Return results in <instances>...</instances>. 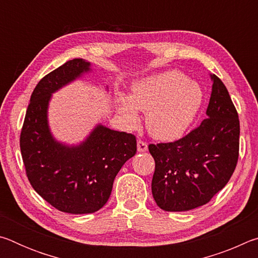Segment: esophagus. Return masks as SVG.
<instances>
[{"label":"esophagus","mask_w":258,"mask_h":258,"mask_svg":"<svg viewBox=\"0 0 258 258\" xmlns=\"http://www.w3.org/2000/svg\"><path fill=\"white\" fill-rule=\"evenodd\" d=\"M137 145H138V151H139V152H146V151L148 150L147 142L141 141V140H139Z\"/></svg>","instance_id":"esophagus-1"}]
</instances>
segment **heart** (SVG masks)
I'll use <instances>...</instances> for the list:
<instances>
[{
	"mask_svg": "<svg viewBox=\"0 0 258 258\" xmlns=\"http://www.w3.org/2000/svg\"><path fill=\"white\" fill-rule=\"evenodd\" d=\"M116 103L130 127L139 125L138 111L147 112L146 125L151 137L173 141L181 138L196 118L203 92L184 74L168 71L135 81L130 95L117 93Z\"/></svg>",
	"mask_w": 258,
	"mask_h": 258,
	"instance_id": "heart-1",
	"label": "heart"
}]
</instances>
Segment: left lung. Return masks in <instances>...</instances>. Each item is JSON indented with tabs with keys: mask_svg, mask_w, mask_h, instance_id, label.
Returning a JSON list of instances; mask_svg holds the SVG:
<instances>
[{
	"mask_svg": "<svg viewBox=\"0 0 258 258\" xmlns=\"http://www.w3.org/2000/svg\"><path fill=\"white\" fill-rule=\"evenodd\" d=\"M213 82L206 119L186 137L150 145L156 167L151 191L167 212H186L207 204L232 176L239 156L238 112L222 81Z\"/></svg>",
	"mask_w": 258,
	"mask_h": 258,
	"instance_id": "obj_1",
	"label": "left lung"
}]
</instances>
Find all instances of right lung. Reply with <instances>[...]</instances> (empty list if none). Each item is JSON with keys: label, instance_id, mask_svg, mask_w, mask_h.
I'll use <instances>...</instances> for the list:
<instances>
[{"label": "right lung", "instance_id": "1", "mask_svg": "<svg viewBox=\"0 0 258 258\" xmlns=\"http://www.w3.org/2000/svg\"><path fill=\"white\" fill-rule=\"evenodd\" d=\"M92 72L91 62L73 59L43 77L30 97L20 135L30 184L54 208L69 214H89L102 208L117 173L137 152L134 135L101 123L76 145L61 142L51 132L52 95Z\"/></svg>", "mask_w": 258, "mask_h": 258}]
</instances>
